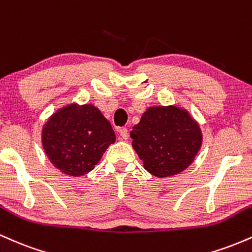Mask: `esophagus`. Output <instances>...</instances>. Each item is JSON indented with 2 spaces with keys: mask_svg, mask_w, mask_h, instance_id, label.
Masks as SVG:
<instances>
[{
  "mask_svg": "<svg viewBox=\"0 0 252 252\" xmlns=\"http://www.w3.org/2000/svg\"><path fill=\"white\" fill-rule=\"evenodd\" d=\"M129 132L126 128H120L118 129V140H128Z\"/></svg>",
  "mask_w": 252,
  "mask_h": 252,
  "instance_id": "obj_1",
  "label": "esophagus"
}]
</instances>
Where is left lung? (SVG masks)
<instances>
[{
	"label": "left lung",
	"mask_w": 252,
	"mask_h": 252,
	"mask_svg": "<svg viewBox=\"0 0 252 252\" xmlns=\"http://www.w3.org/2000/svg\"><path fill=\"white\" fill-rule=\"evenodd\" d=\"M132 148L147 172L156 178L180 174L201 148L200 126L186 109L150 106L130 131Z\"/></svg>",
	"instance_id": "left-lung-1"
}]
</instances>
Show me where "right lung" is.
I'll list each match as a JSON object with an SVG mask.
<instances>
[{
    "label": "right lung",
    "mask_w": 252,
    "mask_h": 252,
    "mask_svg": "<svg viewBox=\"0 0 252 252\" xmlns=\"http://www.w3.org/2000/svg\"><path fill=\"white\" fill-rule=\"evenodd\" d=\"M116 135L99 109L71 103L43 124L41 142L51 163L63 174H88L99 162Z\"/></svg>",
    "instance_id": "obj_1"
}]
</instances>
